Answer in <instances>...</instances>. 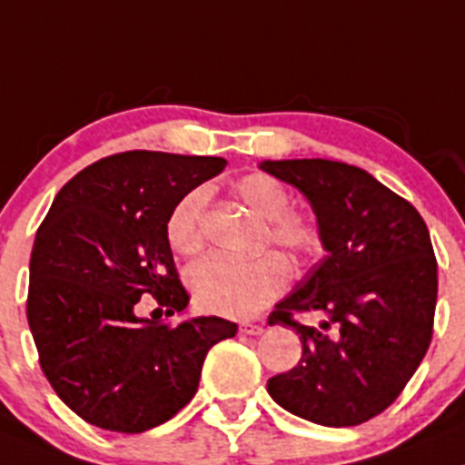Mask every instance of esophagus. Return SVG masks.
I'll return each instance as SVG.
<instances>
[{
  "label": "esophagus",
  "instance_id": "esophagus-1",
  "mask_svg": "<svg viewBox=\"0 0 465 465\" xmlns=\"http://www.w3.org/2000/svg\"><path fill=\"white\" fill-rule=\"evenodd\" d=\"M240 333H244V335H262L264 333V324H253V322H242V324H240Z\"/></svg>",
  "mask_w": 465,
  "mask_h": 465
}]
</instances>
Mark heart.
Returning a JSON list of instances; mask_svg holds the SVG:
<instances>
[{"mask_svg": "<svg viewBox=\"0 0 465 465\" xmlns=\"http://www.w3.org/2000/svg\"><path fill=\"white\" fill-rule=\"evenodd\" d=\"M237 201L267 221V240L296 260H312L324 249V232L315 216L292 210V196L278 180L251 173L235 184ZM171 246L196 255L205 246V192L193 189L173 207L166 223ZM287 264L281 255L262 253L251 260L210 255L187 273L189 290L205 311L225 317H249L272 303L287 285Z\"/></svg>", "mask_w": 465, "mask_h": 465, "instance_id": "heart-1", "label": "heart"}]
</instances>
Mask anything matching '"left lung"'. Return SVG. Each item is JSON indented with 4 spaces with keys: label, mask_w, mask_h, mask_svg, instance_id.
Segmentation results:
<instances>
[{
    "label": "left lung",
    "mask_w": 465,
    "mask_h": 465,
    "mask_svg": "<svg viewBox=\"0 0 465 465\" xmlns=\"http://www.w3.org/2000/svg\"><path fill=\"white\" fill-rule=\"evenodd\" d=\"M311 203L324 260L276 303L269 326H292L302 361L267 381L276 404L324 427H353L386 411L422 362L434 329L436 258L427 223L368 171L331 159L260 162ZM294 312H320V327Z\"/></svg>",
    "instance_id": "obj_1"
}]
</instances>
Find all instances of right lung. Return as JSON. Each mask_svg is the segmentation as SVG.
Masks as SVG:
<instances>
[{
    "instance_id": "obj_1",
    "label": "right lung",
    "mask_w": 465,
    "mask_h": 465,
    "mask_svg": "<svg viewBox=\"0 0 465 465\" xmlns=\"http://www.w3.org/2000/svg\"><path fill=\"white\" fill-rule=\"evenodd\" d=\"M223 169V157L130 150L56 193L31 249L26 320L47 381L86 422L121 434L166 422L196 395L207 351L237 333L221 317L136 315L145 294L166 317L187 308L166 223Z\"/></svg>"
}]
</instances>
